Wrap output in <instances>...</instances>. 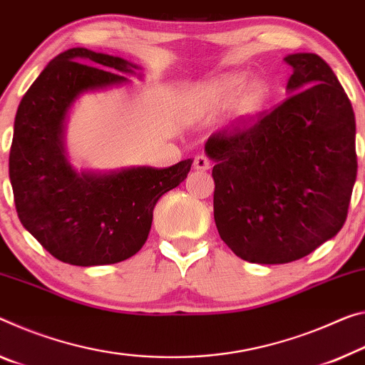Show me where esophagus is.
Listing matches in <instances>:
<instances>
[{
    "mask_svg": "<svg viewBox=\"0 0 365 365\" xmlns=\"http://www.w3.org/2000/svg\"><path fill=\"white\" fill-rule=\"evenodd\" d=\"M193 167L195 170H200V172L207 170L210 169V159H207L206 155H196L193 160Z\"/></svg>",
    "mask_w": 365,
    "mask_h": 365,
    "instance_id": "esophagus-1",
    "label": "esophagus"
}]
</instances>
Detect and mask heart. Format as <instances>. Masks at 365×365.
Masks as SVG:
<instances>
[{"label": "heart", "mask_w": 365, "mask_h": 365, "mask_svg": "<svg viewBox=\"0 0 365 365\" xmlns=\"http://www.w3.org/2000/svg\"><path fill=\"white\" fill-rule=\"evenodd\" d=\"M248 74L244 71L224 73L214 78L210 84L205 86L203 94L214 106H227L237 95L235 115L240 121H250L262 112L266 101L269 97V86L262 78L248 81Z\"/></svg>", "instance_id": "obj_1"}]
</instances>
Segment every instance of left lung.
Listing matches in <instances>:
<instances>
[{
	"mask_svg": "<svg viewBox=\"0 0 365 365\" xmlns=\"http://www.w3.org/2000/svg\"><path fill=\"white\" fill-rule=\"evenodd\" d=\"M287 99L255 125L210 136L214 221L237 257L282 264L336 235L357 175L354 110L315 53L287 55Z\"/></svg>",
	"mask_w": 365,
	"mask_h": 365,
	"instance_id": "8db88e82",
	"label": "left lung"
}]
</instances>
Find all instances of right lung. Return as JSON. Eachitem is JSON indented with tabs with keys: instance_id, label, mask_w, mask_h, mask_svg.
Returning <instances> with one entry per match:
<instances>
[{
	"instance_id": "obj_1",
	"label": "right lung",
	"mask_w": 365,
	"mask_h": 365,
	"mask_svg": "<svg viewBox=\"0 0 365 365\" xmlns=\"http://www.w3.org/2000/svg\"><path fill=\"white\" fill-rule=\"evenodd\" d=\"M141 66L78 47L51 60L22 97L9 151L21 222L45 250L76 266L113 264L148 240L159 198L187 178L192 159L167 169L78 172L68 159L66 118L81 96L130 84Z\"/></svg>"
}]
</instances>
